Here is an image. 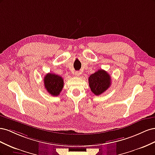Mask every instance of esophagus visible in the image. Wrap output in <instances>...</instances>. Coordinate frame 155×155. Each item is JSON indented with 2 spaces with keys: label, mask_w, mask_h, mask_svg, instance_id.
I'll use <instances>...</instances> for the list:
<instances>
[{
  "label": "esophagus",
  "mask_w": 155,
  "mask_h": 155,
  "mask_svg": "<svg viewBox=\"0 0 155 155\" xmlns=\"http://www.w3.org/2000/svg\"><path fill=\"white\" fill-rule=\"evenodd\" d=\"M80 72H79V71H76V72H75V74H74V76H76V77H78L79 75H80Z\"/></svg>",
  "instance_id": "esophagus-1"
}]
</instances>
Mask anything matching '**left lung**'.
Listing matches in <instances>:
<instances>
[{
    "label": "left lung",
    "instance_id": "8db88e82",
    "mask_svg": "<svg viewBox=\"0 0 155 155\" xmlns=\"http://www.w3.org/2000/svg\"><path fill=\"white\" fill-rule=\"evenodd\" d=\"M88 83L91 91L95 95L99 96L110 87L111 78L105 70H98L88 78Z\"/></svg>",
    "mask_w": 155,
    "mask_h": 155
}]
</instances>
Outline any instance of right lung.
<instances>
[{
	"label": "right lung",
	"mask_w": 155,
	"mask_h": 155,
	"mask_svg": "<svg viewBox=\"0 0 155 155\" xmlns=\"http://www.w3.org/2000/svg\"><path fill=\"white\" fill-rule=\"evenodd\" d=\"M43 79L45 87L50 94L54 96H58L63 88V79L58 75L48 73Z\"/></svg>",
	"instance_id": "add662e5"
}]
</instances>
